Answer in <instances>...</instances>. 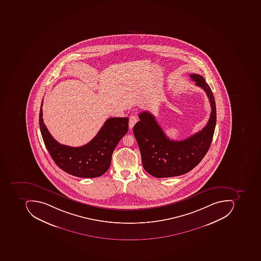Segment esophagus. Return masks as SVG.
Listing matches in <instances>:
<instances>
[{
  "label": "esophagus",
  "instance_id": "34e87169",
  "mask_svg": "<svg viewBox=\"0 0 261 261\" xmlns=\"http://www.w3.org/2000/svg\"><path fill=\"white\" fill-rule=\"evenodd\" d=\"M138 121V118H137V116H131L129 118V122H128V126H129L130 129L133 128L136 123Z\"/></svg>",
  "mask_w": 261,
  "mask_h": 261
}]
</instances>
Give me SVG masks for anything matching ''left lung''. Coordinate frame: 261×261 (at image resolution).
<instances>
[{"label": "left lung", "instance_id": "left-lung-1", "mask_svg": "<svg viewBox=\"0 0 261 261\" xmlns=\"http://www.w3.org/2000/svg\"><path fill=\"white\" fill-rule=\"evenodd\" d=\"M195 85L206 92L211 114L206 125L198 133L180 141L169 140L153 114L143 111L140 121L133 127L141 153L143 169L157 178L181 176L192 170L202 160L210 148L217 122L214 96L208 84L201 75H190Z\"/></svg>", "mask_w": 261, "mask_h": 261}]
</instances>
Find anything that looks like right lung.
<instances>
[{
  "label": "right lung",
  "instance_id": "1",
  "mask_svg": "<svg viewBox=\"0 0 261 261\" xmlns=\"http://www.w3.org/2000/svg\"><path fill=\"white\" fill-rule=\"evenodd\" d=\"M42 105L39 114L40 130L55 163L64 172L77 177H99L105 173L111 165L114 149L128 132V118H108L89 143L72 147L60 144L51 137L43 121Z\"/></svg>",
  "mask_w": 261,
  "mask_h": 261
}]
</instances>
